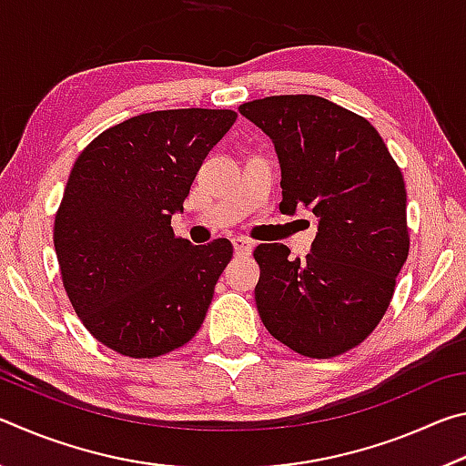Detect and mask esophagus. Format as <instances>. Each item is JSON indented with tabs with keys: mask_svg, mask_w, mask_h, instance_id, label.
<instances>
[{
	"mask_svg": "<svg viewBox=\"0 0 466 466\" xmlns=\"http://www.w3.org/2000/svg\"><path fill=\"white\" fill-rule=\"evenodd\" d=\"M232 244H234L236 255H250L252 248H255V242L244 238V236H236V238H232Z\"/></svg>",
	"mask_w": 466,
	"mask_h": 466,
	"instance_id": "esophagus-1",
	"label": "esophagus"
}]
</instances>
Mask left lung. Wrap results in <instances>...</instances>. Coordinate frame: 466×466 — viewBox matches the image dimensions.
I'll list each match as a JSON object with an SVG mask.
<instances>
[{"label": "left lung", "instance_id": "1", "mask_svg": "<svg viewBox=\"0 0 466 466\" xmlns=\"http://www.w3.org/2000/svg\"><path fill=\"white\" fill-rule=\"evenodd\" d=\"M273 139L281 167V214L319 218L306 258L286 244H258L257 310L267 330L299 356L353 350L382 320L409 255L400 168L368 119L312 94L238 106Z\"/></svg>", "mask_w": 466, "mask_h": 466}]
</instances>
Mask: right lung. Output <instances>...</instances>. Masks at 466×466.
<instances>
[{"label": "right lung", "instance_id": "obj_1", "mask_svg": "<svg viewBox=\"0 0 466 466\" xmlns=\"http://www.w3.org/2000/svg\"><path fill=\"white\" fill-rule=\"evenodd\" d=\"M236 116H131L94 137L69 172L53 228L63 288L90 335L121 356L160 358L203 325L234 248L228 238L193 247L170 219Z\"/></svg>", "mask_w": 466, "mask_h": 466}]
</instances>
